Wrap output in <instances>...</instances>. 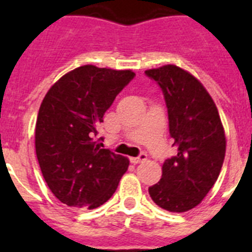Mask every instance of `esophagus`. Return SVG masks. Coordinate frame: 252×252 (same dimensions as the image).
Returning <instances> with one entry per match:
<instances>
[{
    "instance_id": "34e87169",
    "label": "esophagus",
    "mask_w": 252,
    "mask_h": 252,
    "mask_svg": "<svg viewBox=\"0 0 252 252\" xmlns=\"http://www.w3.org/2000/svg\"><path fill=\"white\" fill-rule=\"evenodd\" d=\"M146 157H148V155H146L145 153H141L139 155V157L130 158V162H131V164H139V162H141V161H144V160H146Z\"/></svg>"
}]
</instances>
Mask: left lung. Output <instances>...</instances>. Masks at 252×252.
<instances>
[{
  "instance_id": "left-lung-1",
  "label": "left lung",
  "mask_w": 252,
  "mask_h": 252,
  "mask_svg": "<svg viewBox=\"0 0 252 252\" xmlns=\"http://www.w3.org/2000/svg\"><path fill=\"white\" fill-rule=\"evenodd\" d=\"M145 74L161 88L178 150L164 161L161 179L149 194L166 211L187 212L201 203L220 175L226 153L223 126L209 93L190 73L169 64Z\"/></svg>"
}]
</instances>
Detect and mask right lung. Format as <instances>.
I'll return each instance as SVG.
<instances>
[{
	"instance_id": "1",
	"label": "right lung",
	"mask_w": 252,
	"mask_h": 252,
	"mask_svg": "<svg viewBox=\"0 0 252 252\" xmlns=\"http://www.w3.org/2000/svg\"><path fill=\"white\" fill-rule=\"evenodd\" d=\"M133 77L131 70L83 65L63 75L44 97L35 149L44 179L62 203L93 209L116 192L130 161L102 149L97 130Z\"/></svg>"
}]
</instances>
